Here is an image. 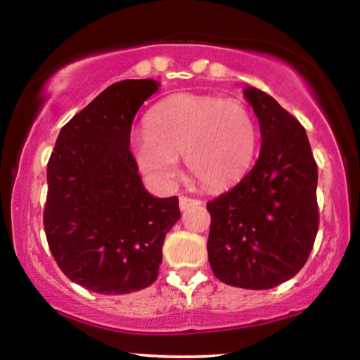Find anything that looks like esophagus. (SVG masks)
<instances>
[{
  "label": "esophagus",
  "instance_id": "1",
  "mask_svg": "<svg viewBox=\"0 0 360 360\" xmlns=\"http://www.w3.org/2000/svg\"><path fill=\"white\" fill-rule=\"evenodd\" d=\"M196 205H201V200H196V198H189V196H179L181 210H188L189 206H196Z\"/></svg>",
  "mask_w": 360,
  "mask_h": 360
}]
</instances>
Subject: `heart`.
I'll return each instance as SVG.
<instances>
[{
    "instance_id": "b5f03b06",
    "label": "heart",
    "mask_w": 360,
    "mask_h": 360,
    "mask_svg": "<svg viewBox=\"0 0 360 360\" xmlns=\"http://www.w3.org/2000/svg\"><path fill=\"white\" fill-rule=\"evenodd\" d=\"M147 135L131 142L140 171L169 186L179 172L177 157L206 188H225L249 171L257 146L250 111L217 96L174 94L157 103L146 120Z\"/></svg>"
}]
</instances>
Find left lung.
I'll return each mask as SVG.
<instances>
[{
	"label": "left lung",
	"instance_id": "8db88e82",
	"mask_svg": "<svg viewBox=\"0 0 360 360\" xmlns=\"http://www.w3.org/2000/svg\"><path fill=\"white\" fill-rule=\"evenodd\" d=\"M259 118L262 147L250 172L206 203L208 260L229 286L271 289L307 264L318 232V169L307 131L274 98L243 91Z\"/></svg>",
	"mask_w": 360,
	"mask_h": 360
}]
</instances>
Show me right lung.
Here are the masks:
<instances>
[{
	"mask_svg": "<svg viewBox=\"0 0 360 360\" xmlns=\"http://www.w3.org/2000/svg\"><path fill=\"white\" fill-rule=\"evenodd\" d=\"M154 79L111 84L62 127L47 164L44 229L60 271L101 295H127L159 276L179 200L143 188L130 152L135 115Z\"/></svg>",
	"mask_w": 360,
	"mask_h": 360,
	"instance_id": "obj_1",
	"label": "right lung"
}]
</instances>
